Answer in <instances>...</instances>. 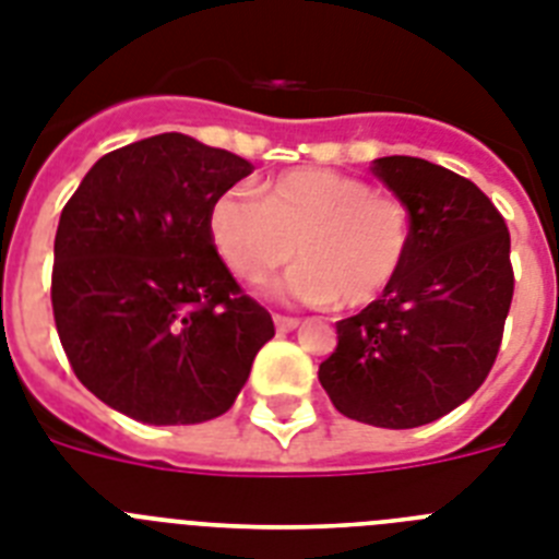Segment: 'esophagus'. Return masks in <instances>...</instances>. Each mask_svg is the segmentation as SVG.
<instances>
[{"mask_svg": "<svg viewBox=\"0 0 559 559\" xmlns=\"http://www.w3.org/2000/svg\"><path fill=\"white\" fill-rule=\"evenodd\" d=\"M272 321H275V330L278 332H293V330H298V318H289V316H275L272 318Z\"/></svg>", "mask_w": 559, "mask_h": 559, "instance_id": "34e87169", "label": "esophagus"}]
</instances>
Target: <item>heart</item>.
Wrapping results in <instances>:
<instances>
[{
  "mask_svg": "<svg viewBox=\"0 0 559 559\" xmlns=\"http://www.w3.org/2000/svg\"><path fill=\"white\" fill-rule=\"evenodd\" d=\"M210 238L241 281L261 284L295 252L301 264L278 284L287 301L364 309L401 278L412 215L401 199L360 178L298 167L270 178L261 199L247 190L218 195Z\"/></svg>",
  "mask_w": 559,
  "mask_h": 559,
  "instance_id": "1",
  "label": "heart"
}]
</instances>
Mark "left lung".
Masks as SVG:
<instances>
[{"mask_svg":"<svg viewBox=\"0 0 559 559\" xmlns=\"http://www.w3.org/2000/svg\"><path fill=\"white\" fill-rule=\"evenodd\" d=\"M372 173L409 207V258L383 298L335 323L318 381L352 420L415 429L468 401L495 364L514 295L509 227L440 164L386 156Z\"/></svg>","mask_w":559,"mask_h":559,"instance_id":"8db88e82","label":"left lung"}]
</instances>
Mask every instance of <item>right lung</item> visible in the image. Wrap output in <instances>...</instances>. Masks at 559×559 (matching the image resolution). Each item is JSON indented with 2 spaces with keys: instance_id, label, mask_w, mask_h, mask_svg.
<instances>
[{
  "instance_id": "right-lung-1",
  "label": "right lung",
  "mask_w": 559,
  "mask_h": 559,
  "mask_svg": "<svg viewBox=\"0 0 559 559\" xmlns=\"http://www.w3.org/2000/svg\"><path fill=\"white\" fill-rule=\"evenodd\" d=\"M252 164L185 133L98 158L53 243L56 330L79 381L150 426L204 424L236 403L275 335L210 238L215 199Z\"/></svg>"
}]
</instances>
